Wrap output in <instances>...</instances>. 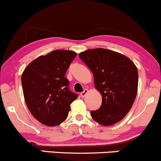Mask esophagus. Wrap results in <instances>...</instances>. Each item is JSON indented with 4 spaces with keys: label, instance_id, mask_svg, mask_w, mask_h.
<instances>
[{
    "label": "esophagus",
    "instance_id": "34e87169",
    "mask_svg": "<svg viewBox=\"0 0 161 161\" xmlns=\"http://www.w3.org/2000/svg\"><path fill=\"white\" fill-rule=\"evenodd\" d=\"M87 92H88V90L87 89H84V91H83L82 92L80 93V97H85V95L87 94Z\"/></svg>",
    "mask_w": 161,
    "mask_h": 161
}]
</instances>
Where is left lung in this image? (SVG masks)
<instances>
[{
  "mask_svg": "<svg viewBox=\"0 0 161 161\" xmlns=\"http://www.w3.org/2000/svg\"><path fill=\"white\" fill-rule=\"evenodd\" d=\"M79 58L92 71L94 86L102 96L101 108L91 110L92 118L103 126L121 120L132 108L137 92L134 64L121 53L103 48L87 50Z\"/></svg>",
  "mask_w": 161,
  "mask_h": 161,
  "instance_id": "8db88e82",
  "label": "left lung"
}]
</instances>
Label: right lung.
I'll list each match as a JSON object with an SVG mask.
<instances>
[{
    "mask_svg": "<svg viewBox=\"0 0 161 161\" xmlns=\"http://www.w3.org/2000/svg\"><path fill=\"white\" fill-rule=\"evenodd\" d=\"M77 53L56 50L33 60L24 70L21 84L29 110L44 125L64 121L78 95L69 89L65 74Z\"/></svg>",
    "mask_w": 161,
    "mask_h": 161,
    "instance_id": "right-lung-1",
    "label": "right lung"
}]
</instances>
